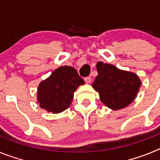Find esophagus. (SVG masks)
Here are the masks:
<instances>
[{
	"label": "esophagus",
	"instance_id": "obj_1",
	"mask_svg": "<svg viewBox=\"0 0 160 160\" xmlns=\"http://www.w3.org/2000/svg\"><path fill=\"white\" fill-rule=\"evenodd\" d=\"M85 82L87 83H90V82H91V80H92V78L90 77H87V78H84Z\"/></svg>",
	"mask_w": 160,
	"mask_h": 160
}]
</instances>
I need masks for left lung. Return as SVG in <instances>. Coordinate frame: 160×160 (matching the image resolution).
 I'll return each mask as SVG.
<instances>
[{"instance_id": "8db88e82", "label": "left lung", "mask_w": 160, "mask_h": 160, "mask_svg": "<svg viewBox=\"0 0 160 160\" xmlns=\"http://www.w3.org/2000/svg\"><path fill=\"white\" fill-rule=\"evenodd\" d=\"M97 71L98 74L92 86L107 107L119 110L134 101L141 86L135 73L101 62L97 63Z\"/></svg>"}]
</instances>
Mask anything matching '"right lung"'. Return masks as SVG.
<instances>
[{"label": "right lung", "instance_id": "1", "mask_svg": "<svg viewBox=\"0 0 160 160\" xmlns=\"http://www.w3.org/2000/svg\"><path fill=\"white\" fill-rule=\"evenodd\" d=\"M84 81L71 66H61L55 70L38 87V101L40 107L53 113L65 111L71 104L73 93Z\"/></svg>", "mask_w": 160, "mask_h": 160}]
</instances>
